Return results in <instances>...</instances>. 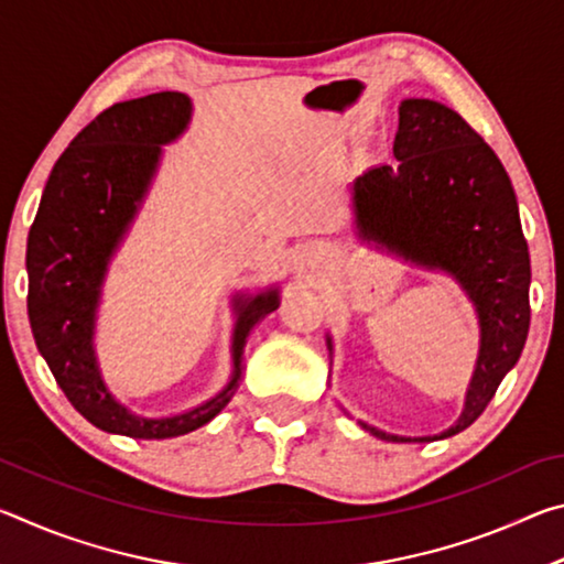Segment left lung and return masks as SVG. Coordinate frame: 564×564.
<instances>
[{"label": "left lung", "mask_w": 564, "mask_h": 564, "mask_svg": "<svg viewBox=\"0 0 564 564\" xmlns=\"http://www.w3.org/2000/svg\"><path fill=\"white\" fill-rule=\"evenodd\" d=\"M393 154L395 166H373L350 184L356 236L451 275L473 303L480 348L463 413L447 431L405 437L360 425L388 443H431L473 425L518 362L530 328V253L508 171L460 113L403 99ZM326 346L333 356L330 336Z\"/></svg>", "instance_id": "obj_1"}]
</instances>
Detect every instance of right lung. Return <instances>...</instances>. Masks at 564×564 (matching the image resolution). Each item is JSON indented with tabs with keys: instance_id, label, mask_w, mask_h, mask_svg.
<instances>
[{
	"instance_id": "right-lung-1",
	"label": "right lung",
	"mask_w": 564,
	"mask_h": 564,
	"mask_svg": "<svg viewBox=\"0 0 564 564\" xmlns=\"http://www.w3.org/2000/svg\"><path fill=\"white\" fill-rule=\"evenodd\" d=\"M191 111V99L178 91L101 111L54 164L26 241L30 323L52 376L91 425L139 441H166L212 423L241 386L253 326L281 303L279 285L234 295L231 378L202 405L164 417L139 415L104 383L94 348L104 279L144 206L164 147L188 129Z\"/></svg>"
}]
</instances>
